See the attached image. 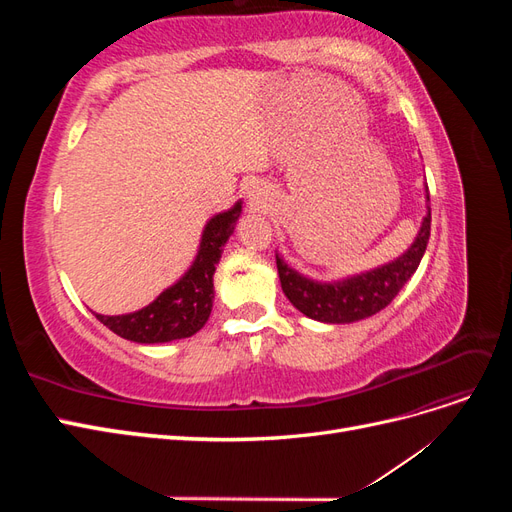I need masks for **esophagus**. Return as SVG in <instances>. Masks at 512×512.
Segmentation results:
<instances>
[{"instance_id": "1", "label": "esophagus", "mask_w": 512, "mask_h": 512, "mask_svg": "<svg viewBox=\"0 0 512 512\" xmlns=\"http://www.w3.org/2000/svg\"><path fill=\"white\" fill-rule=\"evenodd\" d=\"M247 196H250V203H252V205H260V190H252V188H250V192H247Z\"/></svg>"}]
</instances>
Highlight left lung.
<instances>
[{"label":"left lung","instance_id":"left-lung-1","mask_svg":"<svg viewBox=\"0 0 512 512\" xmlns=\"http://www.w3.org/2000/svg\"><path fill=\"white\" fill-rule=\"evenodd\" d=\"M427 192V190H425ZM429 200V192L425 194ZM431 230V211L423 218L418 235L408 250L376 269L356 273L337 282H316L290 269L280 254H275L277 273L288 301L307 318L327 324H348L378 314L389 305L421 265Z\"/></svg>","mask_w":512,"mask_h":512}]
</instances>
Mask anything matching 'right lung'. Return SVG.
Returning a JSON list of instances; mask_svg holds the SVG:
<instances>
[{"mask_svg": "<svg viewBox=\"0 0 512 512\" xmlns=\"http://www.w3.org/2000/svg\"><path fill=\"white\" fill-rule=\"evenodd\" d=\"M241 215V200L205 224L192 267L179 280L160 292L156 301L132 314L96 318L123 339L136 344H166L192 337L205 327L213 307V273L222 258V247L235 232Z\"/></svg>", "mask_w": 512, "mask_h": 512, "instance_id": "add662e5", "label": "right lung"}]
</instances>
